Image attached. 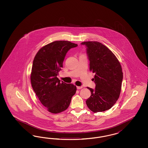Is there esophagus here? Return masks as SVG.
I'll list each match as a JSON object with an SVG mask.
<instances>
[{
  "label": "esophagus",
  "instance_id": "esophagus-1",
  "mask_svg": "<svg viewBox=\"0 0 148 148\" xmlns=\"http://www.w3.org/2000/svg\"><path fill=\"white\" fill-rule=\"evenodd\" d=\"M76 88H77V90H80V89L82 88V86H77V87H76Z\"/></svg>",
  "mask_w": 148,
  "mask_h": 148
}]
</instances>
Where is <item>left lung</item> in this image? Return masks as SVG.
I'll list each match as a JSON object with an SVG mask.
<instances>
[{
    "instance_id": "8db88e82",
    "label": "left lung",
    "mask_w": 148,
    "mask_h": 148,
    "mask_svg": "<svg viewBox=\"0 0 148 148\" xmlns=\"http://www.w3.org/2000/svg\"><path fill=\"white\" fill-rule=\"evenodd\" d=\"M90 60V71L95 73L94 90L86 103L92 112H103L112 108L119 98L123 78L121 63L105 45L97 41L84 42Z\"/></svg>"
}]
</instances>
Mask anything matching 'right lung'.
I'll use <instances>...</instances> for the list:
<instances>
[{
    "instance_id": "right-lung-1",
    "label": "right lung",
    "mask_w": 148,
    "mask_h": 148,
    "mask_svg": "<svg viewBox=\"0 0 148 148\" xmlns=\"http://www.w3.org/2000/svg\"><path fill=\"white\" fill-rule=\"evenodd\" d=\"M77 46L67 40H56L41 48L34 59L30 75L32 88L52 113L67 110L76 93L75 86L61 82L57 76L68 51Z\"/></svg>"
}]
</instances>
